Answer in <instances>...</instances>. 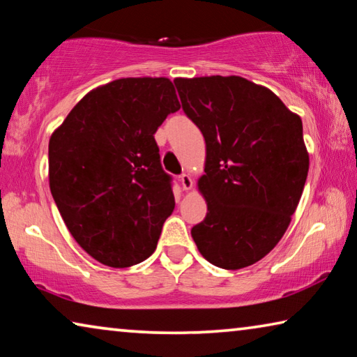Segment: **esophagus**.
<instances>
[{
  "label": "esophagus",
  "instance_id": "1",
  "mask_svg": "<svg viewBox=\"0 0 357 357\" xmlns=\"http://www.w3.org/2000/svg\"><path fill=\"white\" fill-rule=\"evenodd\" d=\"M179 183H181V187H183L184 190L192 189V185H193L192 178L189 176V174H185V173H183V174H181V176H179Z\"/></svg>",
  "mask_w": 357,
  "mask_h": 357
}]
</instances>
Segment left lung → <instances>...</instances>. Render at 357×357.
Instances as JSON below:
<instances>
[{
	"instance_id": "obj_1",
	"label": "left lung",
	"mask_w": 357,
	"mask_h": 357,
	"mask_svg": "<svg viewBox=\"0 0 357 357\" xmlns=\"http://www.w3.org/2000/svg\"><path fill=\"white\" fill-rule=\"evenodd\" d=\"M174 84L206 142L198 187L208 213L192 238L211 264L245 268L274 249L298 208L309 173L302 121L273 91L243 77Z\"/></svg>"
}]
</instances>
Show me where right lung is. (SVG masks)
<instances>
[{"mask_svg": "<svg viewBox=\"0 0 357 357\" xmlns=\"http://www.w3.org/2000/svg\"><path fill=\"white\" fill-rule=\"evenodd\" d=\"M181 108L168 78H119L88 93L48 143L50 190L83 250L112 268L151 257L174 209L154 134Z\"/></svg>", "mask_w": 357, "mask_h": 357, "instance_id": "add662e5", "label": "right lung"}]
</instances>
